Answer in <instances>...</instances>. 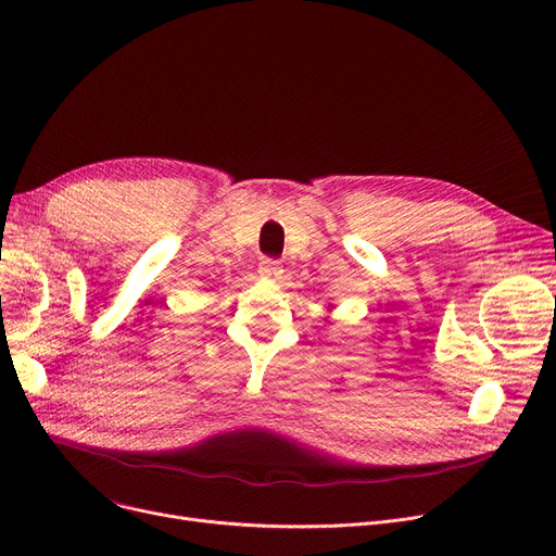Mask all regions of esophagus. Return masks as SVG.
<instances>
[{"label": "esophagus", "instance_id": "34e87169", "mask_svg": "<svg viewBox=\"0 0 556 556\" xmlns=\"http://www.w3.org/2000/svg\"><path fill=\"white\" fill-rule=\"evenodd\" d=\"M258 275H261L263 279L277 281V279H281V275H283V268L279 266L277 261H270V258H266V261H261V266H258Z\"/></svg>", "mask_w": 556, "mask_h": 556}]
</instances>
